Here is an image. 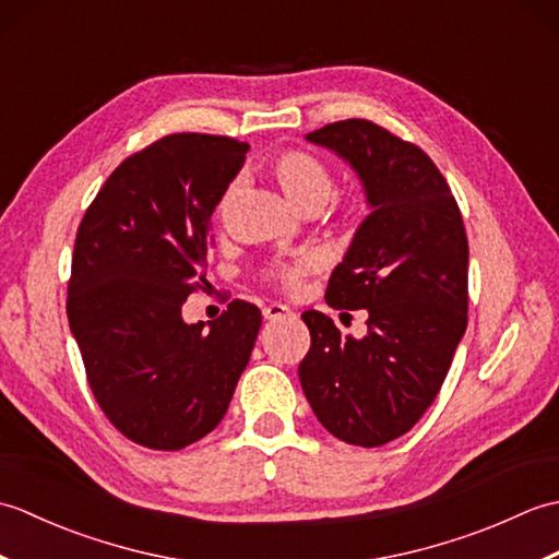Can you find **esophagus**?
Segmentation results:
<instances>
[{
  "instance_id": "34e87169",
  "label": "esophagus",
  "mask_w": 559,
  "mask_h": 559,
  "mask_svg": "<svg viewBox=\"0 0 559 559\" xmlns=\"http://www.w3.org/2000/svg\"><path fill=\"white\" fill-rule=\"evenodd\" d=\"M290 314H293L290 307L281 305V302H271V305L264 307V317L266 319H281V317H290Z\"/></svg>"
}]
</instances>
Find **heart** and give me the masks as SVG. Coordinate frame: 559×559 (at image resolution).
Returning a JSON list of instances; mask_svg holds the SVG:
<instances>
[{
	"instance_id": "obj_1",
	"label": "heart",
	"mask_w": 559,
	"mask_h": 559,
	"mask_svg": "<svg viewBox=\"0 0 559 559\" xmlns=\"http://www.w3.org/2000/svg\"><path fill=\"white\" fill-rule=\"evenodd\" d=\"M271 175L283 189V194H286L293 204L302 211L322 209L336 192L334 173H331V168L322 158H317L310 151L288 148L278 153V156L271 160ZM230 199H233V187L225 189V194L218 201V209H216L218 218H225ZM360 213H362L360 206L348 209L350 218L360 216ZM312 266L314 261L310 257H302L298 261H290V264H278L271 271V276L276 278L283 288L293 290L300 286L302 278L312 271Z\"/></svg>"
}]
</instances>
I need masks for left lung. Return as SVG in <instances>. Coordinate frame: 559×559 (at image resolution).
I'll return each instance as SVG.
<instances>
[{
  "label": "left lung",
  "instance_id": "left-lung-1",
  "mask_svg": "<svg viewBox=\"0 0 559 559\" xmlns=\"http://www.w3.org/2000/svg\"><path fill=\"white\" fill-rule=\"evenodd\" d=\"M350 163L367 216L329 278L334 310H367V336H341L307 310L298 374L326 430L355 447L406 435L432 406L468 324V237L454 194L423 148L370 120L307 134Z\"/></svg>",
  "mask_w": 559,
  "mask_h": 559
}]
</instances>
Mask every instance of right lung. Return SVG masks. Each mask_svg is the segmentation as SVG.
Here are the masks:
<instances>
[{
    "instance_id": "add662e5",
    "label": "right lung",
    "mask_w": 559,
    "mask_h": 559,
    "mask_svg": "<svg viewBox=\"0 0 559 559\" xmlns=\"http://www.w3.org/2000/svg\"><path fill=\"white\" fill-rule=\"evenodd\" d=\"M247 151L228 136H163L117 165L79 225L69 329L98 406L141 447L206 437L252 355L257 305L233 300L209 326L182 319L204 283L209 218Z\"/></svg>"
}]
</instances>
